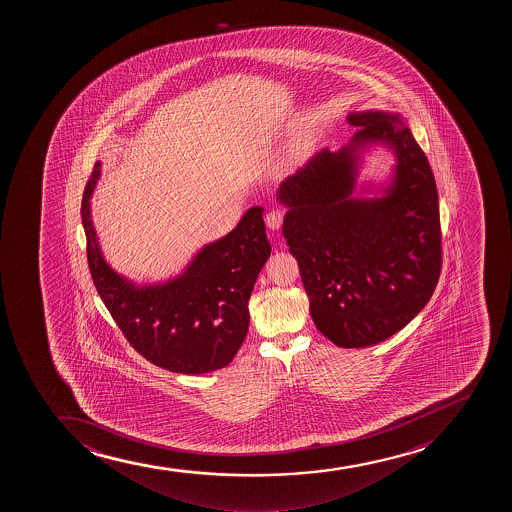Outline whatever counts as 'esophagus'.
Instances as JSON below:
<instances>
[{"label":"esophagus","mask_w":512,"mask_h":512,"mask_svg":"<svg viewBox=\"0 0 512 512\" xmlns=\"http://www.w3.org/2000/svg\"><path fill=\"white\" fill-rule=\"evenodd\" d=\"M282 222H284V211L282 210H272L267 213L265 216V223H267V227L275 232V230H279L282 227Z\"/></svg>","instance_id":"34e87169"}]
</instances>
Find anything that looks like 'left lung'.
Returning <instances> with one entry per match:
<instances>
[{
  "instance_id": "8db88e82",
  "label": "left lung",
  "mask_w": 512,
  "mask_h": 512,
  "mask_svg": "<svg viewBox=\"0 0 512 512\" xmlns=\"http://www.w3.org/2000/svg\"><path fill=\"white\" fill-rule=\"evenodd\" d=\"M359 131L322 149L282 181L284 237L296 257L312 321L339 348H368L401 331L427 306L442 267L438 193L427 156L405 117L349 112ZM396 158L380 184H358L363 156Z\"/></svg>"
}]
</instances>
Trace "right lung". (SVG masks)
Returning <instances> with one entry per match:
<instances>
[{
	"instance_id": "right-lung-1",
	"label": "right lung",
	"mask_w": 512,
	"mask_h": 512,
	"mask_svg": "<svg viewBox=\"0 0 512 512\" xmlns=\"http://www.w3.org/2000/svg\"><path fill=\"white\" fill-rule=\"evenodd\" d=\"M97 161L82 198L87 260L95 289L127 341L143 358L180 375L232 363L250 324L248 299L270 257L264 208L252 206L232 232L206 243L176 277L137 284L112 269L92 222Z\"/></svg>"
}]
</instances>
